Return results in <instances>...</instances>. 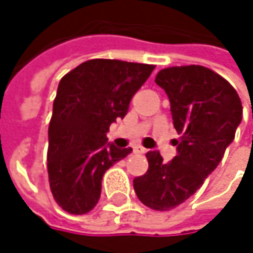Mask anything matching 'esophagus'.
Instances as JSON below:
<instances>
[{
	"label": "esophagus",
	"instance_id": "esophagus-1",
	"mask_svg": "<svg viewBox=\"0 0 253 253\" xmlns=\"http://www.w3.org/2000/svg\"><path fill=\"white\" fill-rule=\"evenodd\" d=\"M133 151H134L136 154H145V152H146V149H145L143 146H140V145H136V146H133Z\"/></svg>",
	"mask_w": 253,
	"mask_h": 253
}]
</instances>
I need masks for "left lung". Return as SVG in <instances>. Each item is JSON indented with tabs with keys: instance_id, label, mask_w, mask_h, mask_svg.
Here are the masks:
<instances>
[{
	"instance_id": "obj_1",
	"label": "left lung",
	"mask_w": 253,
	"mask_h": 253,
	"mask_svg": "<svg viewBox=\"0 0 253 253\" xmlns=\"http://www.w3.org/2000/svg\"><path fill=\"white\" fill-rule=\"evenodd\" d=\"M155 83L171 104L180 134L178 154L164 164L160 152L149 151L148 171L134 177L133 187L148 208L170 211L189 199L217 169L242 122L243 107L227 80L204 66L163 69Z\"/></svg>"
}]
</instances>
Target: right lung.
I'll return each mask as SVG.
<instances>
[{
	"mask_svg": "<svg viewBox=\"0 0 253 253\" xmlns=\"http://www.w3.org/2000/svg\"><path fill=\"white\" fill-rule=\"evenodd\" d=\"M155 66L95 58L58 83L48 127V180L58 207L82 215L95 208L104 173L131 148L107 143L111 123L123 119L133 95Z\"/></svg>",
	"mask_w": 253,
	"mask_h": 253,
	"instance_id": "right-lung-1",
	"label": "right lung"
}]
</instances>
